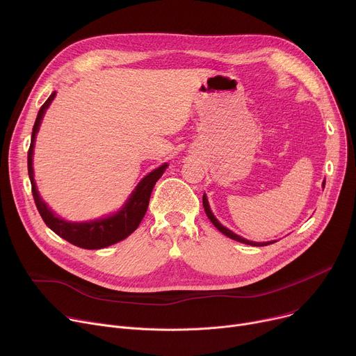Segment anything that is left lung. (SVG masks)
I'll list each match as a JSON object with an SVG mask.
<instances>
[{
  "label": "left lung",
  "instance_id": "obj_1",
  "mask_svg": "<svg viewBox=\"0 0 356 356\" xmlns=\"http://www.w3.org/2000/svg\"><path fill=\"white\" fill-rule=\"evenodd\" d=\"M324 184H325V181L323 183V186H324ZM202 207H204V211H206L207 217L210 218V221L214 224V227H216L220 232H222L224 235H227V236H228V238H231V239H235V241H238V242H242V243H246V245H252V246H266V245H269V243L276 242V241H270V242H253V241H248V239H245V238H242V236H239V235L234 234V232H232V231H229L228 228H225L222 224H220V222H218V220L214 217L213 211L210 210L209 200H207V195H206V194L202 195Z\"/></svg>",
  "mask_w": 356,
  "mask_h": 356
}]
</instances>
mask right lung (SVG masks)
I'll list each match as a JSON object with an SVG mask.
<instances>
[{
	"label": "right lung",
	"instance_id": "1",
	"mask_svg": "<svg viewBox=\"0 0 356 356\" xmlns=\"http://www.w3.org/2000/svg\"><path fill=\"white\" fill-rule=\"evenodd\" d=\"M56 92L54 91L49 95V98L44 101V104L40 107L33 129H32V138H31V146L28 150V173L31 179V186H32V195L35 200L36 209L44 221V224L52 229L55 234H58L60 238L66 239L67 242L83 248V249H101V248H107L110 245H114L127 236H129L140 224L142 218L145 217V213L149 206V198L150 193L154 190V186L156 181L162 177L165 173L168 163L159 166L154 172H150L147 176H145L129 198L127 200L125 206L117 211L113 216H108L106 218H99L95 221H88V222H69L62 218H59L54 211L50 210L46 202L42 201L36 183L33 179V168H32V158H33V146H35V138L40 125V121L43 118L44 111L47 107L52 103L55 98Z\"/></svg>",
	"mask_w": 356,
	"mask_h": 356
}]
</instances>
